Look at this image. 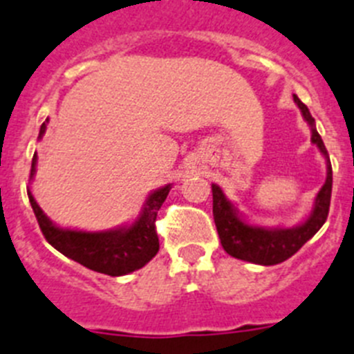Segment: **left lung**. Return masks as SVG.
Returning a JSON list of instances; mask_svg holds the SVG:
<instances>
[{"instance_id": "1", "label": "left lung", "mask_w": 354, "mask_h": 354, "mask_svg": "<svg viewBox=\"0 0 354 354\" xmlns=\"http://www.w3.org/2000/svg\"><path fill=\"white\" fill-rule=\"evenodd\" d=\"M294 103L299 106L305 121L312 130V142L319 147V151L326 158V181L322 189L319 190L313 208L310 212L308 219L305 223L297 224L294 228H263V226H253L245 223L242 215L239 214L232 203L226 199L219 185H212V196H214V221L219 233L221 244L224 251L239 260L258 263V266H276L285 262L287 258L305 245L315 233L321 230L322 224L328 219L331 199V183H333V173H331V162L326 146L322 142L321 135L315 130V119L312 118L308 106L294 94Z\"/></svg>"}]
</instances>
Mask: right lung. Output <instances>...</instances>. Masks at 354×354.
<instances>
[{"label": "right lung", "instance_id": "obj_1", "mask_svg": "<svg viewBox=\"0 0 354 354\" xmlns=\"http://www.w3.org/2000/svg\"><path fill=\"white\" fill-rule=\"evenodd\" d=\"M46 122H42L39 139H42L44 135ZM35 165L37 155H33L30 178L35 174ZM169 190H171V185L160 187L158 190L151 192L133 224L118 230H109V232H78V230L60 228L48 219V215L37 205L30 189L28 198L42 235L55 250L101 274L122 276L144 267L158 253L160 244L155 221Z\"/></svg>", "mask_w": 354, "mask_h": 354}]
</instances>
